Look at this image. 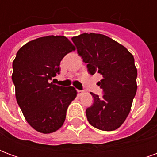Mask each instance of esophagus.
Listing matches in <instances>:
<instances>
[{"label": "esophagus", "instance_id": "esophagus-1", "mask_svg": "<svg viewBox=\"0 0 157 157\" xmlns=\"http://www.w3.org/2000/svg\"><path fill=\"white\" fill-rule=\"evenodd\" d=\"M84 92V91H82V90H77V93H78V95H81Z\"/></svg>", "mask_w": 157, "mask_h": 157}]
</instances>
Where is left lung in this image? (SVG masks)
<instances>
[{
  "instance_id": "8db88e82",
  "label": "left lung",
  "mask_w": 157,
  "mask_h": 157,
  "mask_svg": "<svg viewBox=\"0 0 157 157\" xmlns=\"http://www.w3.org/2000/svg\"><path fill=\"white\" fill-rule=\"evenodd\" d=\"M71 39L86 64L87 71L102 75L98 85L103 95L99 98L91 92L94 102L86 110L87 120L101 130H115L128 115L136 94L134 56L124 46L103 34L82 33Z\"/></svg>"
}]
</instances>
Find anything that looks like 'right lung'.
<instances>
[{"label": "right lung", "mask_w": 157, "mask_h": 157, "mask_svg": "<svg viewBox=\"0 0 157 157\" xmlns=\"http://www.w3.org/2000/svg\"><path fill=\"white\" fill-rule=\"evenodd\" d=\"M75 47L65 36H46L27 43L12 63L16 98L26 120L37 131L49 134L65 122L70 103L76 97L73 86L50 82L59 74V64Z\"/></svg>", "instance_id": "1"}]
</instances>
